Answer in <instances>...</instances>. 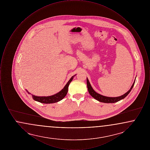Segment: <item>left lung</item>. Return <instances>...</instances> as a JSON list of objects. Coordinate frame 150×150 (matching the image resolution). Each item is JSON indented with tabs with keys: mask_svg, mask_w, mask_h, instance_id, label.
<instances>
[{
	"mask_svg": "<svg viewBox=\"0 0 150 150\" xmlns=\"http://www.w3.org/2000/svg\"><path fill=\"white\" fill-rule=\"evenodd\" d=\"M135 81H134L133 85L131 86L130 89L126 93H125L124 94L122 95L121 96H119V97H106V96H102L100 94L97 93L96 92H95L94 90H93L92 86L91 85L89 80L88 78H86V84H87V87H88V92L89 94L91 95L92 97H93L94 98H95L96 100L100 101V102H103V103H115V102H118L120 100L124 99L125 97H126L128 95L129 93H130V92L131 91V90L132 89L133 86L134 85V83H135Z\"/></svg>",
	"mask_w": 150,
	"mask_h": 150,
	"instance_id": "1",
	"label": "left lung"
}]
</instances>
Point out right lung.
Wrapping results in <instances>:
<instances>
[{"instance_id": "1", "label": "right lung", "mask_w": 150, "mask_h": 150, "mask_svg": "<svg viewBox=\"0 0 150 150\" xmlns=\"http://www.w3.org/2000/svg\"><path fill=\"white\" fill-rule=\"evenodd\" d=\"M75 76V75H74ZM74 76H72L71 79L69 80V81L67 82V83L64 86V88L58 93H56L54 95L50 96H47V97H39V96H36L34 95H32L33 100H35L36 101H38L39 102L42 103H56L57 102L60 101L61 100H62L64 97L66 96L67 92H68V88L70 83H71L74 78ZM28 92V91L26 90ZM28 93L30 94L29 92Z\"/></svg>"}]
</instances>
